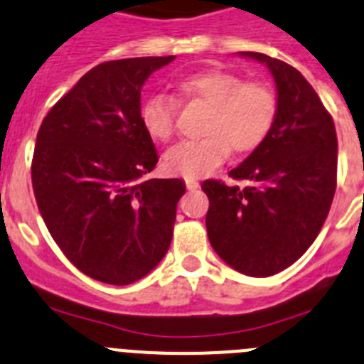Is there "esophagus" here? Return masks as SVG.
Here are the masks:
<instances>
[{
    "label": "esophagus",
    "instance_id": "34e87169",
    "mask_svg": "<svg viewBox=\"0 0 364 364\" xmlns=\"http://www.w3.org/2000/svg\"><path fill=\"white\" fill-rule=\"evenodd\" d=\"M185 183H186V188H188V190H196V188H199V181H198V179L186 178V179H185Z\"/></svg>",
    "mask_w": 364,
    "mask_h": 364
}]
</instances>
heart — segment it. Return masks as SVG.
I'll list each match as a JSON object with an SVG mask.
<instances>
[{
	"label": "heart",
	"instance_id": "b5f03b06",
	"mask_svg": "<svg viewBox=\"0 0 364 364\" xmlns=\"http://www.w3.org/2000/svg\"><path fill=\"white\" fill-rule=\"evenodd\" d=\"M179 100L208 107L203 123L205 137L183 141L163 156V168L172 176L201 178L221 165L230 150L248 154L272 130L277 116V97L268 85L245 83L234 72L201 70L176 83ZM139 121L156 141H168L174 134L176 101L152 94L141 103Z\"/></svg>",
	"mask_w": 364,
	"mask_h": 364
}]
</instances>
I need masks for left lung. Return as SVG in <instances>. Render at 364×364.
I'll return each instance as SVG.
<instances>
[{
  "label": "left lung",
  "instance_id": "obj_1",
  "mask_svg": "<svg viewBox=\"0 0 364 364\" xmlns=\"http://www.w3.org/2000/svg\"><path fill=\"white\" fill-rule=\"evenodd\" d=\"M267 65L276 81L272 130L241 165L230 170L247 186L215 179L208 196L206 232L212 248L245 276L268 277L296 263L316 241L336 192V127L299 70L259 52H239Z\"/></svg>",
  "mask_w": 364,
  "mask_h": 364
}]
</instances>
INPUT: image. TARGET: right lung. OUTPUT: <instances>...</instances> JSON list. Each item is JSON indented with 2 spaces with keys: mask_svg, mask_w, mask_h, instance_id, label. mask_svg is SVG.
Wrapping results in <instances>:
<instances>
[{
  "mask_svg": "<svg viewBox=\"0 0 364 364\" xmlns=\"http://www.w3.org/2000/svg\"><path fill=\"white\" fill-rule=\"evenodd\" d=\"M129 58L88 70L45 116L32 186L48 232L92 279L130 284L158 267L172 241L183 179H143L158 163L139 121L141 88L174 61Z\"/></svg>",
  "mask_w": 364,
  "mask_h": 364,
  "instance_id": "obj_1",
  "label": "right lung"
}]
</instances>
